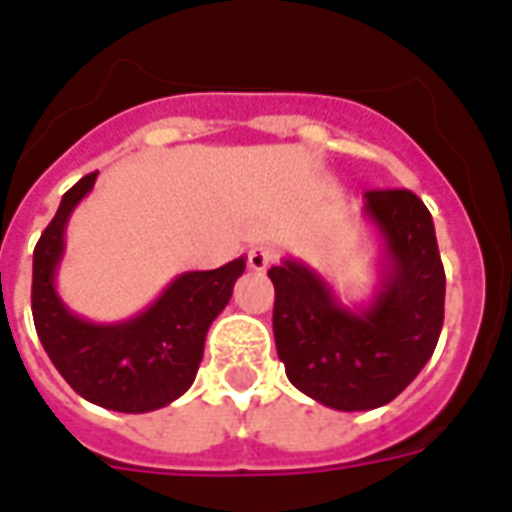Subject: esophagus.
Masks as SVG:
<instances>
[{
	"instance_id": "esophagus-1",
	"label": "esophagus",
	"mask_w": 512,
	"mask_h": 512,
	"mask_svg": "<svg viewBox=\"0 0 512 512\" xmlns=\"http://www.w3.org/2000/svg\"><path fill=\"white\" fill-rule=\"evenodd\" d=\"M274 260H277V252H274L271 246H252L249 255H246V263H249V268L257 271V274H263Z\"/></svg>"
}]
</instances>
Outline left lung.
<instances>
[{"label":"left lung","mask_w":512,"mask_h":512,"mask_svg":"<svg viewBox=\"0 0 512 512\" xmlns=\"http://www.w3.org/2000/svg\"><path fill=\"white\" fill-rule=\"evenodd\" d=\"M381 238L373 299L343 304L326 279L285 257L274 282V340L290 384L337 411L386 406L428 365L444 323V266L425 202L408 189L365 194Z\"/></svg>","instance_id":"8db88e82"}]
</instances>
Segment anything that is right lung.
<instances>
[{"label":"right lung","mask_w":512,"mask_h":512,"mask_svg":"<svg viewBox=\"0 0 512 512\" xmlns=\"http://www.w3.org/2000/svg\"><path fill=\"white\" fill-rule=\"evenodd\" d=\"M98 172L65 191L32 257V318L60 376L95 406L145 414L178 400L197 376L205 334L233 296L246 260L213 271H186L134 318L93 323L65 307L57 268L65 255V227L93 191Z\"/></svg>","instance_id":"right-lung-1"}]
</instances>
